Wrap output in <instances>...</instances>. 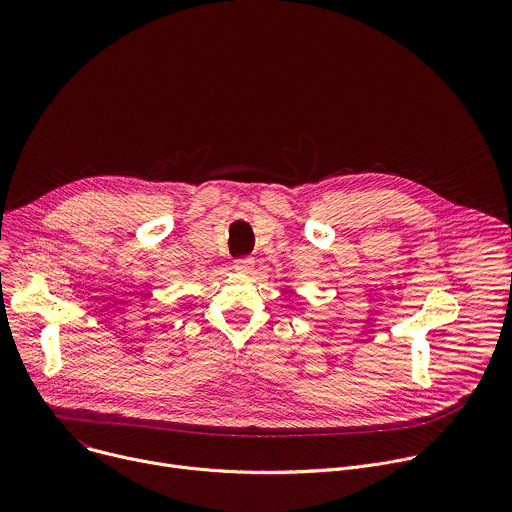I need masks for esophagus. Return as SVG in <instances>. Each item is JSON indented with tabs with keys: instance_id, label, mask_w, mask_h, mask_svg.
I'll return each mask as SVG.
<instances>
[{
	"instance_id": "esophagus-1",
	"label": "esophagus",
	"mask_w": 512,
	"mask_h": 512,
	"mask_svg": "<svg viewBox=\"0 0 512 512\" xmlns=\"http://www.w3.org/2000/svg\"><path fill=\"white\" fill-rule=\"evenodd\" d=\"M252 266H254V258H252V256H242V258H238V260L234 262V268H236L238 272H250Z\"/></svg>"
}]
</instances>
